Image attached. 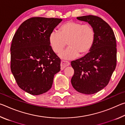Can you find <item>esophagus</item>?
<instances>
[{
	"label": "esophagus",
	"instance_id": "34e87169",
	"mask_svg": "<svg viewBox=\"0 0 125 125\" xmlns=\"http://www.w3.org/2000/svg\"><path fill=\"white\" fill-rule=\"evenodd\" d=\"M70 65V63L68 61H61V70H63V69L65 67L68 66V65Z\"/></svg>",
	"mask_w": 125,
	"mask_h": 125
}]
</instances>
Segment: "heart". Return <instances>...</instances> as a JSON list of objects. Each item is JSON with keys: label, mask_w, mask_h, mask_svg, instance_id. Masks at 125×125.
Instances as JSON below:
<instances>
[{"label": "heart", "mask_w": 125, "mask_h": 125, "mask_svg": "<svg viewBox=\"0 0 125 125\" xmlns=\"http://www.w3.org/2000/svg\"><path fill=\"white\" fill-rule=\"evenodd\" d=\"M59 32L52 31L49 36V42L54 53H60L66 46L67 49L60 54L65 60L82 57L90 51L95 41V31L89 24L73 21L64 23L59 28Z\"/></svg>", "instance_id": "obj_1"}]
</instances>
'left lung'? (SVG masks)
I'll return each mask as SVG.
<instances>
[{
	"label": "left lung",
	"instance_id": "obj_1",
	"mask_svg": "<svg viewBox=\"0 0 125 125\" xmlns=\"http://www.w3.org/2000/svg\"><path fill=\"white\" fill-rule=\"evenodd\" d=\"M77 18L88 22L94 29L95 37L90 52L71 62L74 71L71 83L77 92L93 94L108 84L115 69L116 38L110 25L99 17L90 15Z\"/></svg>",
	"mask_w": 125,
	"mask_h": 125
}]
</instances>
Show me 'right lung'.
Returning a JSON list of instances; mask_svg holds the SVG:
<instances>
[{
  "label": "right lung",
  "instance_id": "obj_1",
  "mask_svg": "<svg viewBox=\"0 0 125 125\" xmlns=\"http://www.w3.org/2000/svg\"><path fill=\"white\" fill-rule=\"evenodd\" d=\"M62 21L33 17L21 24L12 38L11 72L18 86L31 95L49 90L54 74L61 70V59L50 46L49 36Z\"/></svg>",
  "mask_w": 125,
  "mask_h": 125
}]
</instances>
